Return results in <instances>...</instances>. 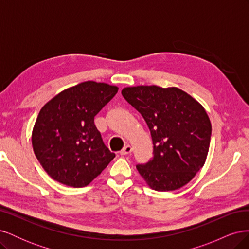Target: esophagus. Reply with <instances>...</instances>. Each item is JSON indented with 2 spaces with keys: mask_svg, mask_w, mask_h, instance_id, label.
Returning a JSON list of instances; mask_svg holds the SVG:
<instances>
[{
  "mask_svg": "<svg viewBox=\"0 0 249 249\" xmlns=\"http://www.w3.org/2000/svg\"><path fill=\"white\" fill-rule=\"evenodd\" d=\"M132 153V146L131 145H125L122 150H120V155H129Z\"/></svg>",
  "mask_w": 249,
  "mask_h": 249,
  "instance_id": "34e87169",
  "label": "esophagus"
}]
</instances>
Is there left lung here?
Here are the masks:
<instances>
[{
	"instance_id": "obj_1",
	"label": "left lung",
	"mask_w": 249,
	"mask_h": 249,
	"mask_svg": "<svg viewBox=\"0 0 249 249\" xmlns=\"http://www.w3.org/2000/svg\"><path fill=\"white\" fill-rule=\"evenodd\" d=\"M124 100L136 109L152 135V160L136 168L157 191L185 186L206 162L212 125L201 105L183 90L159 86L126 87Z\"/></svg>"
}]
</instances>
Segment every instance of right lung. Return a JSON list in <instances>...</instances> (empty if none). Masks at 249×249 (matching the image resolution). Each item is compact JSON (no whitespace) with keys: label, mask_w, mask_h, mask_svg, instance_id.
<instances>
[{"label":"right lung","mask_w":249,"mask_h":249,"mask_svg":"<svg viewBox=\"0 0 249 249\" xmlns=\"http://www.w3.org/2000/svg\"><path fill=\"white\" fill-rule=\"evenodd\" d=\"M117 91L116 86L87 81L65 89L41 108L32 145L51 178L70 187H85L114 159L94 116Z\"/></svg>","instance_id":"add662e5"}]
</instances>
